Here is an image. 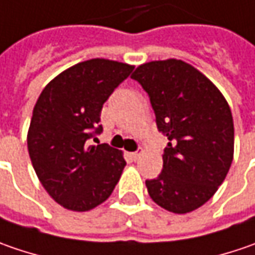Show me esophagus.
I'll list each match as a JSON object with an SVG mask.
<instances>
[{
    "label": "esophagus",
    "instance_id": "1",
    "mask_svg": "<svg viewBox=\"0 0 255 255\" xmlns=\"http://www.w3.org/2000/svg\"><path fill=\"white\" fill-rule=\"evenodd\" d=\"M139 156H140V153H139V152H130V153H129V158H130L132 160H137L139 159Z\"/></svg>",
    "mask_w": 255,
    "mask_h": 255
}]
</instances>
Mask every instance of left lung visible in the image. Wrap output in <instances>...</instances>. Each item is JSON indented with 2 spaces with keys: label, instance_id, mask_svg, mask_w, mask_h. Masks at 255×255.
I'll list each match as a JSON object with an SVG mask.
<instances>
[{
  "label": "left lung",
  "instance_id": "1",
  "mask_svg": "<svg viewBox=\"0 0 255 255\" xmlns=\"http://www.w3.org/2000/svg\"><path fill=\"white\" fill-rule=\"evenodd\" d=\"M132 79L147 93L158 130L169 140L159 176L146 181L147 192L175 214L197 210L217 192L233 162L230 106L202 73L181 60L142 64Z\"/></svg>",
  "mask_w": 255,
  "mask_h": 255
}]
</instances>
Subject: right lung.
<instances>
[{
	"mask_svg": "<svg viewBox=\"0 0 255 255\" xmlns=\"http://www.w3.org/2000/svg\"><path fill=\"white\" fill-rule=\"evenodd\" d=\"M133 66L93 58L73 66L44 87L32 110L27 143L34 171L56 202L89 211L105 202L126 162L119 149L97 142L105 102Z\"/></svg>",
	"mask_w": 255,
	"mask_h": 255,
	"instance_id": "obj_1",
	"label": "right lung"
}]
</instances>
